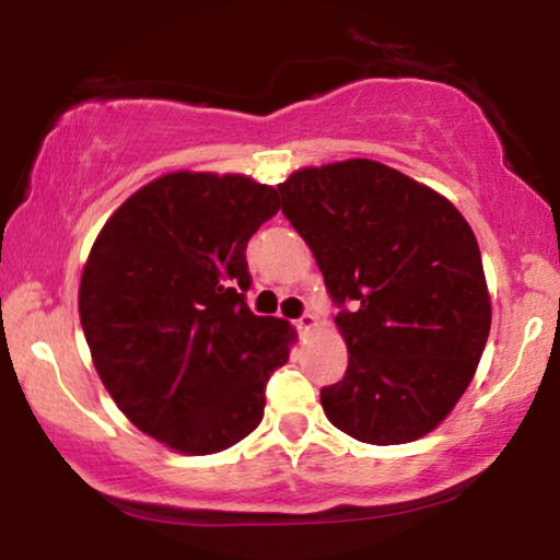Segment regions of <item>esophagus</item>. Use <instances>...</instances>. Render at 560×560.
Listing matches in <instances>:
<instances>
[{
    "label": "esophagus",
    "mask_w": 560,
    "mask_h": 560,
    "mask_svg": "<svg viewBox=\"0 0 560 560\" xmlns=\"http://www.w3.org/2000/svg\"><path fill=\"white\" fill-rule=\"evenodd\" d=\"M318 326V318L313 316V313H302V316L298 318V329H300V334H307V331H313Z\"/></svg>",
    "instance_id": "34e87169"
}]
</instances>
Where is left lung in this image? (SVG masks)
I'll use <instances>...</instances> for the list:
<instances>
[{"label": "left lung", "mask_w": 560, "mask_h": 560, "mask_svg": "<svg viewBox=\"0 0 560 560\" xmlns=\"http://www.w3.org/2000/svg\"><path fill=\"white\" fill-rule=\"evenodd\" d=\"M279 191L342 305L334 324L350 363L320 389L326 419L369 445L421 440L460 400L490 337L471 226L440 191L365 158L300 168Z\"/></svg>", "instance_id": "8db88e82"}]
</instances>
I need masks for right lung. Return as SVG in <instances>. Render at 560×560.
I'll return each instance as SVG.
<instances>
[{
  "mask_svg": "<svg viewBox=\"0 0 560 560\" xmlns=\"http://www.w3.org/2000/svg\"><path fill=\"white\" fill-rule=\"evenodd\" d=\"M242 173L176 171L107 218L79 287L92 361L124 416L165 447L221 453L262 419L292 326L244 302L249 236L279 213Z\"/></svg>",
  "mask_w": 560,
  "mask_h": 560,
  "instance_id": "add662e5",
  "label": "right lung"
}]
</instances>
